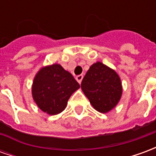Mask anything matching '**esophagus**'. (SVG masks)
Masks as SVG:
<instances>
[{
    "label": "esophagus",
    "mask_w": 156,
    "mask_h": 156,
    "mask_svg": "<svg viewBox=\"0 0 156 156\" xmlns=\"http://www.w3.org/2000/svg\"><path fill=\"white\" fill-rule=\"evenodd\" d=\"M83 75H78L77 77H76V80L78 82V83H81L82 80H83Z\"/></svg>",
    "instance_id": "1"
}]
</instances>
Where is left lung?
<instances>
[{"label": "left lung", "instance_id": "left-lung-1", "mask_svg": "<svg viewBox=\"0 0 156 156\" xmlns=\"http://www.w3.org/2000/svg\"><path fill=\"white\" fill-rule=\"evenodd\" d=\"M81 88L93 107L100 113L115 108L122 95L121 80L117 73L97 62L83 78Z\"/></svg>", "mask_w": 156, "mask_h": 156}]
</instances>
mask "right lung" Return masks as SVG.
<instances>
[{
    "label": "right lung",
    "mask_w": 156,
    "mask_h": 156,
    "mask_svg": "<svg viewBox=\"0 0 156 156\" xmlns=\"http://www.w3.org/2000/svg\"><path fill=\"white\" fill-rule=\"evenodd\" d=\"M80 85L60 64L41 68L32 83V98L38 108L50 115L60 114Z\"/></svg>",
    "instance_id": "1"
}]
</instances>
